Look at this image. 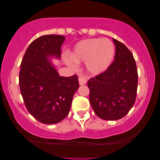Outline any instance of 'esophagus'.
<instances>
[{"instance_id":"esophagus-1","label":"esophagus","mask_w":160,"mask_h":160,"mask_svg":"<svg viewBox=\"0 0 160 160\" xmlns=\"http://www.w3.org/2000/svg\"><path fill=\"white\" fill-rule=\"evenodd\" d=\"M87 83V77L85 76H80L79 77V83L80 85H84Z\"/></svg>"}]
</instances>
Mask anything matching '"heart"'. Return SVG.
<instances>
[{"mask_svg":"<svg viewBox=\"0 0 160 160\" xmlns=\"http://www.w3.org/2000/svg\"><path fill=\"white\" fill-rule=\"evenodd\" d=\"M70 56L75 62H86L87 69L91 73L99 74L111 65L114 56V46L108 38H89L77 44ZM73 61L67 59V62L74 67Z\"/></svg>","mask_w":160,"mask_h":160,"instance_id":"b5f03b06","label":"heart"}]
</instances>
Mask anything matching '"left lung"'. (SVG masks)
<instances>
[{"mask_svg": "<svg viewBox=\"0 0 160 160\" xmlns=\"http://www.w3.org/2000/svg\"><path fill=\"white\" fill-rule=\"evenodd\" d=\"M114 60L104 72L90 78V102L95 114L108 121L120 119L128 114L136 99L138 71L131 51L113 38Z\"/></svg>", "mask_w": 160, "mask_h": 160, "instance_id": "left-lung-1", "label": "left lung"}]
</instances>
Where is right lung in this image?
<instances>
[{"mask_svg":"<svg viewBox=\"0 0 160 160\" xmlns=\"http://www.w3.org/2000/svg\"><path fill=\"white\" fill-rule=\"evenodd\" d=\"M65 37L46 35L34 40L20 66L19 86L28 112L41 123L52 125L63 120L70 111L79 88L77 75L60 77L49 59L61 56Z\"/></svg>","mask_w":160,"mask_h":160,"instance_id":"add662e5","label":"right lung"}]
</instances>
